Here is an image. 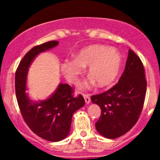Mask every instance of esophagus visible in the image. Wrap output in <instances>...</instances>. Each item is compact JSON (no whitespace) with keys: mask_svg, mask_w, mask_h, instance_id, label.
<instances>
[{"mask_svg":"<svg viewBox=\"0 0 160 160\" xmlns=\"http://www.w3.org/2000/svg\"><path fill=\"white\" fill-rule=\"evenodd\" d=\"M82 96H83L84 99H85V102L86 104H89L90 102V96L88 94H82Z\"/></svg>","mask_w":160,"mask_h":160,"instance_id":"34e87169","label":"esophagus"}]
</instances>
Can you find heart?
<instances>
[{
    "label": "heart",
    "instance_id": "b5f03b06",
    "mask_svg": "<svg viewBox=\"0 0 160 160\" xmlns=\"http://www.w3.org/2000/svg\"><path fill=\"white\" fill-rule=\"evenodd\" d=\"M89 66L88 74L100 88L113 83L121 66L120 53L115 49L100 44L88 46L74 55V61H66L62 65L64 74L72 83L78 82L84 68Z\"/></svg>",
    "mask_w": 160,
    "mask_h": 160
}]
</instances>
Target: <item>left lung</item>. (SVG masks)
<instances>
[{
  "instance_id": "1",
  "label": "left lung",
  "mask_w": 160,
  "mask_h": 160,
  "mask_svg": "<svg viewBox=\"0 0 160 160\" xmlns=\"http://www.w3.org/2000/svg\"><path fill=\"white\" fill-rule=\"evenodd\" d=\"M147 90L144 68L136 53L128 50V58L118 82L108 91L92 95L102 109L95 128L102 136L117 138L128 132L138 120Z\"/></svg>"
}]
</instances>
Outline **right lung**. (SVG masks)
I'll use <instances>...</instances> for the list:
<instances>
[{"mask_svg":"<svg viewBox=\"0 0 160 160\" xmlns=\"http://www.w3.org/2000/svg\"><path fill=\"white\" fill-rule=\"evenodd\" d=\"M58 44L52 40L33 47L21 60L15 75L16 98L25 123L37 135L54 142L68 135L73 114L85 104L83 97L74 96V89L67 83L59 84L52 96L39 102L31 101L25 90L28 71L34 58Z\"/></svg>","mask_w":160,"mask_h":160,"instance_id":"right-lung-1","label":"right lung"}]
</instances>
